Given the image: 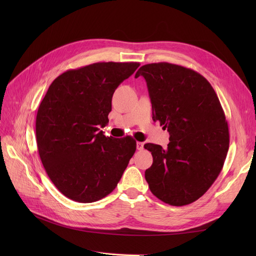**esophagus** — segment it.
<instances>
[{"label":"esophagus","mask_w":256,"mask_h":256,"mask_svg":"<svg viewBox=\"0 0 256 256\" xmlns=\"http://www.w3.org/2000/svg\"><path fill=\"white\" fill-rule=\"evenodd\" d=\"M136 150H144V143L143 142H136Z\"/></svg>","instance_id":"obj_1"}]
</instances>
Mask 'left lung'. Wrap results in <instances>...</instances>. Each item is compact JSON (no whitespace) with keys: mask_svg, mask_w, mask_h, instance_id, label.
<instances>
[{"mask_svg":"<svg viewBox=\"0 0 256 256\" xmlns=\"http://www.w3.org/2000/svg\"><path fill=\"white\" fill-rule=\"evenodd\" d=\"M154 120L170 134L168 148L147 143L152 164L145 180L154 196L172 206L193 203L210 188L226 161L230 134L219 98L202 74L180 65L142 66Z\"/></svg>","mask_w":256,"mask_h":256,"instance_id":"8db88e82","label":"left lung"}]
</instances>
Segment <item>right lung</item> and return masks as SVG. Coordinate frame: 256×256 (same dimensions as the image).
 <instances>
[{"label": "right lung", "instance_id": "1", "mask_svg": "<svg viewBox=\"0 0 256 256\" xmlns=\"http://www.w3.org/2000/svg\"><path fill=\"white\" fill-rule=\"evenodd\" d=\"M140 63L102 62L60 74L36 116V141L42 166L65 196L92 203L115 189L136 150L131 136H106L112 96Z\"/></svg>", "mask_w": 256, "mask_h": 256}]
</instances>
